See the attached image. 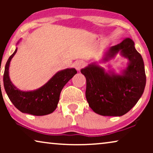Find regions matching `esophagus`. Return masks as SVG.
Masks as SVG:
<instances>
[{"label": "esophagus", "instance_id": "esophagus-1", "mask_svg": "<svg viewBox=\"0 0 153 153\" xmlns=\"http://www.w3.org/2000/svg\"><path fill=\"white\" fill-rule=\"evenodd\" d=\"M83 65H84V63H83V62L80 61V60H79V61H77L76 63H75L74 67H75V69H76L77 71H79L81 68H83Z\"/></svg>", "mask_w": 153, "mask_h": 153}]
</instances>
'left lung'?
Instances as JSON below:
<instances>
[{
  "mask_svg": "<svg viewBox=\"0 0 153 153\" xmlns=\"http://www.w3.org/2000/svg\"><path fill=\"white\" fill-rule=\"evenodd\" d=\"M118 53L129 60L127 66L117 74L106 72L97 63L81 69L86 79L85 97L89 106L96 114L104 116H121L131 110L143 95L146 83L144 62L134 47V42L126 38L111 47L103 60L114 58Z\"/></svg>",
  "mask_w": 153,
  "mask_h": 153,
  "instance_id": "obj_1",
  "label": "left lung"
}]
</instances>
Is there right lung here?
I'll return each mask as SVG.
<instances>
[{"label": "right lung", "mask_w": 153, "mask_h": 153, "mask_svg": "<svg viewBox=\"0 0 153 153\" xmlns=\"http://www.w3.org/2000/svg\"><path fill=\"white\" fill-rule=\"evenodd\" d=\"M16 51L17 47L8 58L4 71V88L8 97L14 106L24 114L34 116L51 114L57 107L62 88L76 74V70L74 68H68L58 71L42 87L34 91H22L12 83L9 76L10 61Z\"/></svg>", "instance_id": "add662e5"}]
</instances>
